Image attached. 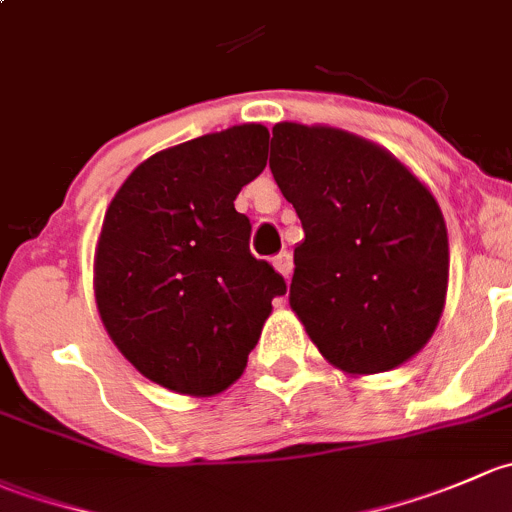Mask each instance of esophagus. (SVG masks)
Returning <instances> with one entry per match:
<instances>
[{
    "label": "esophagus",
    "mask_w": 512,
    "mask_h": 512,
    "mask_svg": "<svg viewBox=\"0 0 512 512\" xmlns=\"http://www.w3.org/2000/svg\"><path fill=\"white\" fill-rule=\"evenodd\" d=\"M273 268H276V271L288 281V278H291V271H293L291 254H288V251H281V254L273 258Z\"/></svg>",
    "instance_id": "esophagus-1"
}]
</instances>
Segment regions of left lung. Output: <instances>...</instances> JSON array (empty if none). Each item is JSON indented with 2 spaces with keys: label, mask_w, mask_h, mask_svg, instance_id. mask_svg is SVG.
<instances>
[{
  "label": "left lung",
  "mask_w": 512,
  "mask_h": 512,
  "mask_svg": "<svg viewBox=\"0 0 512 512\" xmlns=\"http://www.w3.org/2000/svg\"><path fill=\"white\" fill-rule=\"evenodd\" d=\"M268 165L305 231L288 300L320 355L347 374L412 360L449 288L434 194L392 152L328 125L278 123Z\"/></svg>",
  "instance_id": "obj_1"
}]
</instances>
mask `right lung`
I'll use <instances>...</instances> for the list:
<instances>
[{
	"label": "right lung",
	"mask_w": 512,
	"mask_h": 512,
	"mask_svg": "<svg viewBox=\"0 0 512 512\" xmlns=\"http://www.w3.org/2000/svg\"><path fill=\"white\" fill-rule=\"evenodd\" d=\"M268 130L234 125L162 150L115 192L96 246L100 320L150 382L189 397L224 392L286 281L249 251L236 194L266 167Z\"/></svg>",
	"instance_id": "obj_1"
}]
</instances>
